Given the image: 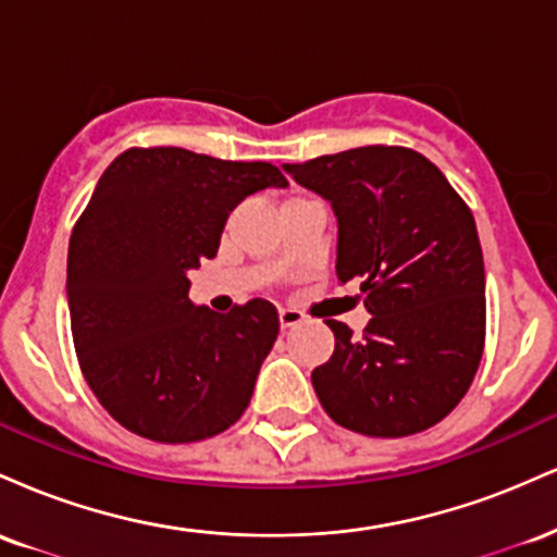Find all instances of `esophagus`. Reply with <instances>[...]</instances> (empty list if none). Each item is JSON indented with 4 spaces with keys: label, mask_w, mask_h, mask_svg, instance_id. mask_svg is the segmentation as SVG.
Masks as SVG:
<instances>
[{
    "label": "esophagus",
    "mask_w": 557,
    "mask_h": 557,
    "mask_svg": "<svg viewBox=\"0 0 557 557\" xmlns=\"http://www.w3.org/2000/svg\"><path fill=\"white\" fill-rule=\"evenodd\" d=\"M277 317H280V327H283V332L290 327H298V324L306 319L298 309H280Z\"/></svg>",
    "instance_id": "34e87169"
}]
</instances>
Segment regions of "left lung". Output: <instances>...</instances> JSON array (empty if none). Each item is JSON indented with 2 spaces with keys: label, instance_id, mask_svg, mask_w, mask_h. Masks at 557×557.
I'll return each mask as SVG.
<instances>
[{
  "label": "left lung",
  "instance_id": "left-lung-1",
  "mask_svg": "<svg viewBox=\"0 0 557 557\" xmlns=\"http://www.w3.org/2000/svg\"><path fill=\"white\" fill-rule=\"evenodd\" d=\"M283 170L332 203L337 280L359 277L372 314L361 337L327 319L335 354L311 372L319 403L369 437L430 430L482 361L487 306L474 214L430 159L403 146H361Z\"/></svg>",
  "mask_w": 557,
  "mask_h": 557
}]
</instances>
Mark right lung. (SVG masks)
<instances>
[{"mask_svg":"<svg viewBox=\"0 0 557 557\" xmlns=\"http://www.w3.org/2000/svg\"><path fill=\"white\" fill-rule=\"evenodd\" d=\"M270 162L127 149L96 183L67 251V306L88 387L125 430L196 443L243 417L280 332L270 300L216 314L188 298L246 196L285 188Z\"/></svg>","mask_w":557,"mask_h":557,"instance_id":"obj_1","label":"right lung"}]
</instances>
